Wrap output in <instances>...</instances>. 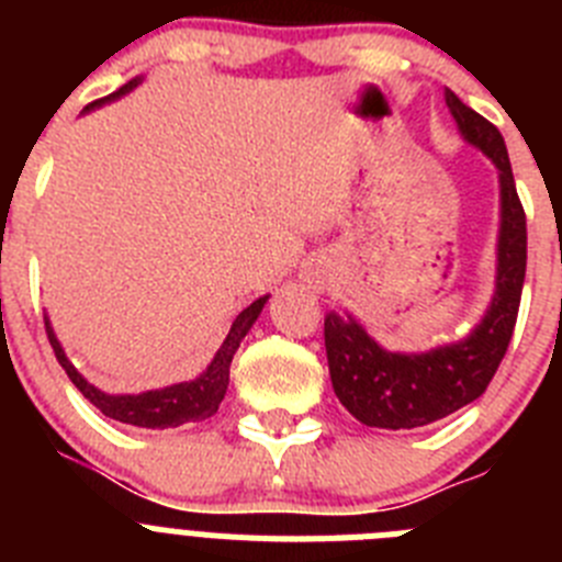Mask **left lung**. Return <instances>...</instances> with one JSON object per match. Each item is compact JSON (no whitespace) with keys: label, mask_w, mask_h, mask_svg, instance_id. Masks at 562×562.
Here are the masks:
<instances>
[{"label":"left lung","mask_w":562,"mask_h":562,"mask_svg":"<svg viewBox=\"0 0 562 562\" xmlns=\"http://www.w3.org/2000/svg\"><path fill=\"white\" fill-rule=\"evenodd\" d=\"M464 143L498 168L501 225L493 301L461 340L430 351H389L355 317L329 312L324 324L331 389L357 422L382 430H414L479 400L498 371L518 321L526 276V216L515 191L504 137L493 123L445 89Z\"/></svg>","instance_id":"1"}]
</instances>
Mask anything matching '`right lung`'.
<instances>
[{
	"instance_id": "right-lung-1",
	"label": "right lung",
	"mask_w": 562,
	"mask_h": 562,
	"mask_svg": "<svg viewBox=\"0 0 562 562\" xmlns=\"http://www.w3.org/2000/svg\"><path fill=\"white\" fill-rule=\"evenodd\" d=\"M140 81L143 78H132V81L123 83V87L117 89V92H112V95L101 98V101L95 103H89L83 112L103 106V103L109 101H117V98H123L126 92H132ZM267 297L270 295L258 297V301H252L247 310L238 312L231 331H227L225 342H222L220 351L213 355L211 366H207L196 380L177 382V385H166V389L143 391V394H106V391L95 389V385H92V382H89L87 376H83L72 362H69V357L64 355L61 342H58L56 331H53V326H49L47 315H44V326H47L49 346H53V351H56L61 369L67 371L72 385H76V389L81 391V394L87 396V400L92 402L103 416L123 422V425H134V428H151V430L180 428V425H186V422H202L220 411V402L225 400L227 382H231L233 355H236L238 342L245 340V335L252 329V324H256L261 310H265Z\"/></svg>"
}]
</instances>
